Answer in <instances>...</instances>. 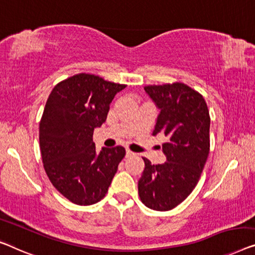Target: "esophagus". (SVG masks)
Here are the masks:
<instances>
[{
    "mask_svg": "<svg viewBox=\"0 0 255 255\" xmlns=\"http://www.w3.org/2000/svg\"><path fill=\"white\" fill-rule=\"evenodd\" d=\"M135 155V153H133V152H131V150H127V157H131V156H134Z\"/></svg>",
    "mask_w": 255,
    "mask_h": 255,
    "instance_id": "34e87169",
    "label": "esophagus"
}]
</instances>
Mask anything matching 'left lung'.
<instances>
[{
  "label": "left lung",
  "mask_w": 255,
  "mask_h": 255,
  "mask_svg": "<svg viewBox=\"0 0 255 255\" xmlns=\"http://www.w3.org/2000/svg\"><path fill=\"white\" fill-rule=\"evenodd\" d=\"M160 109L153 134L162 132L167 161L152 164L146 157L138 182L140 200L146 207L165 212L183 202L194 190L209 154L210 117L202 95L183 83L145 86Z\"/></svg>",
  "instance_id": "left-lung-1"
}]
</instances>
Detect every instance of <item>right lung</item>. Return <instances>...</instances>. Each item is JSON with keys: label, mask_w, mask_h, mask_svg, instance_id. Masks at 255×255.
I'll use <instances>...</instances> for the list:
<instances>
[{"label": "right lung", "mask_w": 255, "mask_h": 255, "mask_svg": "<svg viewBox=\"0 0 255 255\" xmlns=\"http://www.w3.org/2000/svg\"><path fill=\"white\" fill-rule=\"evenodd\" d=\"M127 85L91 73L69 77L53 88L39 125L41 157L55 189L73 204L105 198L125 156L116 146L95 150L93 132L107 120L113 99Z\"/></svg>", "instance_id": "right-lung-1"}]
</instances>
